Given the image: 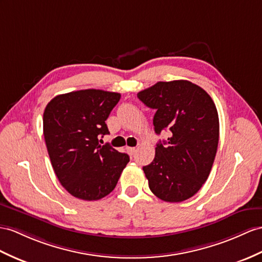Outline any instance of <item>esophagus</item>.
Listing matches in <instances>:
<instances>
[{"label": "esophagus", "mask_w": 262, "mask_h": 262, "mask_svg": "<svg viewBox=\"0 0 262 262\" xmlns=\"http://www.w3.org/2000/svg\"><path fill=\"white\" fill-rule=\"evenodd\" d=\"M126 151L130 153V155H133L137 151V148H135V146H126Z\"/></svg>", "instance_id": "34e87169"}]
</instances>
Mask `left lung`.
Segmentation results:
<instances>
[{
    "mask_svg": "<svg viewBox=\"0 0 262 262\" xmlns=\"http://www.w3.org/2000/svg\"><path fill=\"white\" fill-rule=\"evenodd\" d=\"M156 110L157 135L169 129L167 141H159L153 161L143 167L149 188L159 199L181 202L193 196L208 179L219 142V117L211 97L187 80L158 82L138 93Z\"/></svg>",
    "mask_w": 262,
    "mask_h": 262,
    "instance_id": "obj_1",
    "label": "left lung"
}]
</instances>
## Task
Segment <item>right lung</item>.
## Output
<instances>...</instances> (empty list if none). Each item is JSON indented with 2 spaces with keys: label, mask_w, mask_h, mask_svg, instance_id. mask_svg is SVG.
Wrapping results in <instances>:
<instances>
[{
  "label": "right lung",
  "mask_w": 262,
  "mask_h": 262,
  "mask_svg": "<svg viewBox=\"0 0 262 262\" xmlns=\"http://www.w3.org/2000/svg\"><path fill=\"white\" fill-rule=\"evenodd\" d=\"M120 98L88 89L56 95L44 110L43 135L53 170L63 188L79 199L109 194L130 161L126 153L99 144L100 137L110 133L105 121Z\"/></svg>",
  "instance_id": "1"
}]
</instances>
